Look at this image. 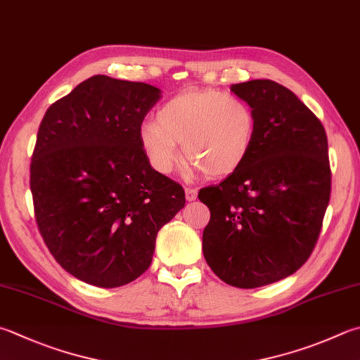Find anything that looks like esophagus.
Returning <instances> with one entry per match:
<instances>
[{"label": "esophagus", "mask_w": 360, "mask_h": 360, "mask_svg": "<svg viewBox=\"0 0 360 360\" xmlns=\"http://www.w3.org/2000/svg\"><path fill=\"white\" fill-rule=\"evenodd\" d=\"M185 194H186L188 202H193V200L198 199V189H195V188H186Z\"/></svg>", "instance_id": "1"}]
</instances>
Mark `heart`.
<instances>
[{
  "instance_id": "obj_1",
  "label": "heart",
  "mask_w": 360,
  "mask_h": 360,
  "mask_svg": "<svg viewBox=\"0 0 360 360\" xmlns=\"http://www.w3.org/2000/svg\"><path fill=\"white\" fill-rule=\"evenodd\" d=\"M254 110L243 98L221 91H186L166 101L157 120L139 128V142L150 166L171 174L183 153L189 171L218 179L233 174L252 150Z\"/></svg>"
}]
</instances>
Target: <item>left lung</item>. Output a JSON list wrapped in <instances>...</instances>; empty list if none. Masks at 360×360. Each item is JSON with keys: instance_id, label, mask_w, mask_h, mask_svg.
Segmentation results:
<instances>
[{"instance_id": "1", "label": "left lung", "mask_w": 360, "mask_h": 360, "mask_svg": "<svg viewBox=\"0 0 360 360\" xmlns=\"http://www.w3.org/2000/svg\"><path fill=\"white\" fill-rule=\"evenodd\" d=\"M230 91L254 110L257 133L248 160L200 189L210 208L202 249L221 281L257 288L296 273L315 248L330 198L328 136L276 81L250 79Z\"/></svg>"}]
</instances>
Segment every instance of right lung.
<instances>
[{
	"label": "right lung",
	"instance_id": "1",
	"mask_svg": "<svg viewBox=\"0 0 360 360\" xmlns=\"http://www.w3.org/2000/svg\"><path fill=\"white\" fill-rule=\"evenodd\" d=\"M158 87L96 75L46 110L31 158L39 232L60 266L116 288L150 266L160 229L185 191L155 171L139 142Z\"/></svg>",
	"mask_w": 360,
	"mask_h": 360
}]
</instances>
